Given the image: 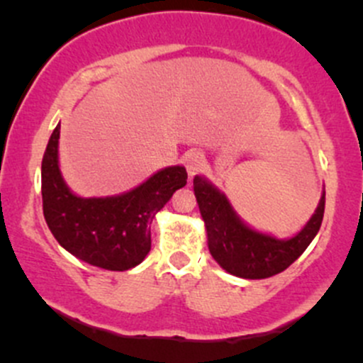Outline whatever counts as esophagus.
I'll use <instances>...</instances> for the list:
<instances>
[{
	"instance_id": "obj_1",
	"label": "esophagus",
	"mask_w": 363,
	"mask_h": 363,
	"mask_svg": "<svg viewBox=\"0 0 363 363\" xmlns=\"http://www.w3.org/2000/svg\"><path fill=\"white\" fill-rule=\"evenodd\" d=\"M184 164H186V170H188V174L191 175H196L200 174V172L203 170L205 167V158L202 152L199 151H191L186 155V160H184Z\"/></svg>"
}]
</instances>
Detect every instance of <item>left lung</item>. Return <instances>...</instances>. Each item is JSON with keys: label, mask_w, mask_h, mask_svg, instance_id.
<instances>
[{"label": "left lung", "mask_w": 363, "mask_h": 363, "mask_svg": "<svg viewBox=\"0 0 363 363\" xmlns=\"http://www.w3.org/2000/svg\"><path fill=\"white\" fill-rule=\"evenodd\" d=\"M193 189L205 221L212 258L226 272L244 279H265L286 270L307 250L323 221L325 193L307 225L291 239L279 240L244 225L226 196L207 179L196 175Z\"/></svg>", "instance_id": "1"}]
</instances>
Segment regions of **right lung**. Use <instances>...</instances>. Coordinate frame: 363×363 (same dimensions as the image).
I'll return each mask as SVG.
<instances>
[{
  "label": "right lung",
  "instance_id": "right-lung-1",
  "mask_svg": "<svg viewBox=\"0 0 363 363\" xmlns=\"http://www.w3.org/2000/svg\"><path fill=\"white\" fill-rule=\"evenodd\" d=\"M60 128L42 160L43 216L57 242L73 256L105 270H128L151 251V221L177 189L186 186L184 167H168L119 196L80 199L61 177Z\"/></svg>",
  "mask_w": 363,
  "mask_h": 363
}]
</instances>
